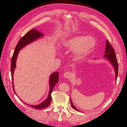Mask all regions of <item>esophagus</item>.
<instances>
[{
  "mask_svg": "<svg viewBox=\"0 0 127 127\" xmlns=\"http://www.w3.org/2000/svg\"><path fill=\"white\" fill-rule=\"evenodd\" d=\"M71 72H66L64 73V78H69L71 77Z\"/></svg>",
  "mask_w": 127,
  "mask_h": 127,
  "instance_id": "obj_1",
  "label": "esophagus"
}]
</instances>
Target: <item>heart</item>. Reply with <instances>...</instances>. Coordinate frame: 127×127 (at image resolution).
Instances as JSON below:
<instances>
[{
    "instance_id": "obj_1",
    "label": "heart",
    "mask_w": 127,
    "mask_h": 127,
    "mask_svg": "<svg viewBox=\"0 0 127 127\" xmlns=\"http://www.w3.org/2000/svg\"><path fill=\"white\" fill-rule=\"evenodd\" d=\"M96 44L95 40L92 37L83 36H75L67 41L64 44L66 48L75 50V56L76 58H80L87 55Z\"/></svg>"
}]
</instances>
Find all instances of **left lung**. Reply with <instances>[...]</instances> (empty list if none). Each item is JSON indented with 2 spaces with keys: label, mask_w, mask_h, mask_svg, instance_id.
<instances>
[{
  "label": "left lung",
  "mask_w": 127,
  "mask_h": 127,
  "mask_svg": "<svg viewBox=\"0 0 127 127\" xmlns=\"http://www.w3.org/2000/svg\"><path fill=\"white\" fill-rule=\"evenodd\" d=\"M104 57L106 58L107 59H108L110 62L113 65V66L115 69V71H116V80L117 79V77L118 75V61L117 59V57L116 53H115L114 50L112 47V45L109 43L108 40H106V48L105 51V55ZM71 105L72 107V108H74L76 110L79 111V110H78L76 107L73 104V103L71 100V98H70Z\"/></svg>",
  "instance_id": "left-lung-1"
}]
</instances>
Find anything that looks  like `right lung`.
I'll use <instances>...</instances> for the list:
<instances>
[{"mask_svg": "<svg viewBox=\"0 0 127 127\" xmlns=\"http://www.w3.org/2000/svg\"><path fill=\"white\" fill-rule=\"evenodd\" d=\"M43 35V34L42 33H40V32L35 29H33L30 30L25 35H24L23 36L21 39L18 41V43L16 45V48L15 49V51L14 52L13 55L11 58V78H12V82H13V88L14 93L16 94L14 90V83H13V75H14V71L16 67V61L17 59V57L18 56V54L19 53V51L22 49L24 47L25 45L27 44H30L32 43V42L39 39L41 36ZM59 73L58 72H55L53 74H51L50 76L49 79V83H50V90L49 93L48 95V98L44 101L43 102L41 103L39 105H30L31 107H32L33 108L35 109H42L45 108V107H48L50 102L51 101L52 97H51V93L53 91V89L54 88L55 86L58 82L59 80Z\"/></svg>", "mask_w": 127, "mask_h": 127, "instance_id": "1", "label": "right lung"}]
</instances>
